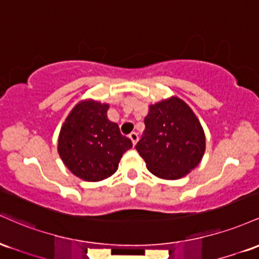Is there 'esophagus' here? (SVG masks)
Segmentation results:
<instances>
[{
    "label": "esophagus",
    "instance_id": "esophagus-1",
    "mask_svg": "<svg viewBox=\"0 0 259 259\" xmlns=\"http://www.w3.org/2000/svg\"><path fill=\"white\" fill-rule=\"evenodd\" d=\"M130 139H131V141H132L133 145L137 144V142H138V139H139V137H138V133H136V132H132V133H131V135H130Z\"/></svg>",
    "mask_w": 259,
    "mask_h": 259
}]
</instances>
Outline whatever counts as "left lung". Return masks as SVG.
<instances>
[{"instance_id": "8db88e82", "label": "left lung", "mask_w": 259, "mask_h": 259, "mask_svg": "<svg viewBox=\"0 0 259 259\" xmlns=\"http://www.w3.org/2000/svg\"><path fill=\"white\" fill-rule=\"evenodd\" d=\"M145 130L136 145L148 170L164 180L187 175L202 160L205 136L190 106L177 97L149 106Z\"/></svg>"}]
</instances>
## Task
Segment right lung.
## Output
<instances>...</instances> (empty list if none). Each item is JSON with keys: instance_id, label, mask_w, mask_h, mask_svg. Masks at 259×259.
Returning a JSON list of instances; mask_svg holds the SVG:
<instances>
[{"instance_id": "right-lung-1", "label": "right lung", "mask_w": 259, "mask_h": 259, "mask_svg": "<svg viewBox=\"0 0 259 259\" xmlns=\"http://www.w3.org/2000/svg\"><path fill=\"white\" fill-rule=\"evenodd\" d=\"M109 104L83 100L61 127L57 150L67 168L84 181L97 182L114 175L122 155L132 148L118 124L107 118Z\"/></svg>"}]
</instances>
